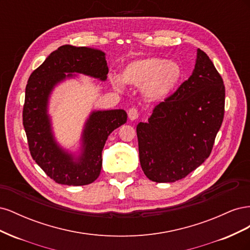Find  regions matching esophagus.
<instances>
[{
  "instance_id": "esophagus-1",
  "label": "esophagus",
  "mask_w": 250,
  "mask_h": 250,
  "mask_svg": "<svg viewBox=\"0 0 250 250\" xmlns=\"http://www.w3.org/2000/svg\"><path fill=\"white\" fill-rule=\"evenodd\" d=\"M128 118H129V120H131V121L137 120L139 118L138 109L134 108V107L129 108V110H128Z\"/></svg>"
}]
</instances>
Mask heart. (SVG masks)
<instances>
[{"mask_svg":"<svg viewBox=\"0 0 250 250\" xmlns=\"http://www.w3.org/2000/svg\"><path fill=\"white\" fill-rule=\"evenodd\" d=\"M184 76L185 72L179 62L152 56L133 60L124 67L121 77L112 76L110 81L116 89H123L125 83L141 87L144 99L158 102L175 92Z\"/></svg>","mask_w":250,"mask_h":250,"instance_id":"b5f03b06","label":"heart"}]
</instances>
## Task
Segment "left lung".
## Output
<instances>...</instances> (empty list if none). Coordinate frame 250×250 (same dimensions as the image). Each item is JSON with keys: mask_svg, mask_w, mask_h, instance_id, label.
Instances as JSON below:
<instances>
[{"mask_svg": "<svg viewBox=\"0 0 250 250\" xmlns=\"http://www.w3.org/2000/svg\"><path fill=\"white\" fill-rule=\"evenodd\" d=\"M224 100L220 74L198 49L190 78L137 126L141 167L150 180L174 183L207 160L222 124Z\"/></svg>", "mask_w": 250, "mask_h": 250, "instance_id": "obj_1", "label": "left lung"}]
</instances>
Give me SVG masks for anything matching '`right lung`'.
Returning <instances> with one entry per match:
<instances>
[{"label": "right lung", "instance_id": "add662e5", "mask_svg": "<svg viewBox=\"0 0 250 250\" xmlns=\"http://www.w3.org/2000/svg\"><path fill=\"white\" fill-rule=\"evenodd\" d=\"M76 74L107 79L105 53L87 47H59L30 75L22 109V124L29 150L35 163L57 184L85 186L100 175L102 150L108 135L126 123L124 109L94 110L83 127L80 148L71 152L55 140L49 115V100L54 88Z\"/></svg>", "mask_w": 250, "mask_h": 250}]
</instances>
